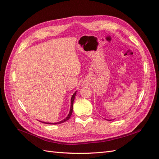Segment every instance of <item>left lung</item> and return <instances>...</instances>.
<instances>
[{"instance_id": "1", "label": "left lung", "mask_w": 159, "mask_h": 159, "mask_svg": "<svg viewBox=\"0 0 159 159\" xmlns=\"http://www.w3.org/2000/svg\"><path fill=\"white\" fill-rule=\"evenodd\" d=\"M109 121H111V120H109Z\"/></svg>"}]
</instances>
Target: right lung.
<instances>
[{
	"label": "right lung",
	"mask_w": 159,
	"mask_h": 159,
	"mask_svg": "<svg viewBox=\"0 0 159 159\" xmlns=\"http://www.w3.org/2000/svg\"><path fill=\"white\" fill-rule=\"evenodd\" d=\"M76 92L77 91H75V92L73 94V95H72V97L71 98V106H70V113L68 114V116H67L64 120H62V121H60V122H57V123H45L46 124H53V125H56V124H60V123H64L65 121H67L70 118L71 115L72 114V111H73V104H74V99H75V96L76 95ZM42 123H44V122H42Z\"/></svg>",
	"instance_id": "obj_1"
}]
</instances>
